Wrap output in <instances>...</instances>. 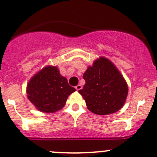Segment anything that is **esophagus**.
I'll use <instances>...</instances> for the list:
<instances>
[{
    "label": "esophagus",
    "instance_id": "obj_1",
    "mask_svg": "<svg viewBox=\"0 0 157 157\" xmlns=\"http://www.w3.org/2000/svg\"><path fill=\"white\" fill-rule=\"evenodd\" d=\"M75 88H76V90H81V89H82V86L80 84H78L77 86H76Z\"/></svg>",
    "mask_w": 157,
    "mask_h": 157
}]
</instances>
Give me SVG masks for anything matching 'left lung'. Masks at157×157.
Masks as SVG:
<instances>
[{
	"mask_svg": "<svg viewBox=\"0 0 157 157\" xmlns=\"http://www.w3.org/2000/svg\"><path fill=\"white\" fill-rule=\"evenodd\" d=\"M86 83L79 93L88 109L99 115H109L122 108L128 88L124 77L115 66L105 58L94 61L83 74Z\"/></svg>",
	"mask_w": 157,
	"mask_h": 157,
	"instance_id": "obj_1",
	"label": "left lung"
}]
</instances>
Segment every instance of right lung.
Masks as SVG:
<instances>
[{
  "label": "right lung",
  "mask_w": 157,
  "mask_h": 157,
  "mask_svg": "<svg viewBox=\"0 0 157 157\" xmlns=\"http://www.w3.org/2000/svg\"><path fill=\"white\" fill-rule=\"evenodd\" d=\"M76 89L60 74L57 67L48 66L41 70L27 85L28 99L39 111L52 113L65 105L69 95Z\"/></svg>",
  "instance_id": "obj_1"
}]
</instances>
